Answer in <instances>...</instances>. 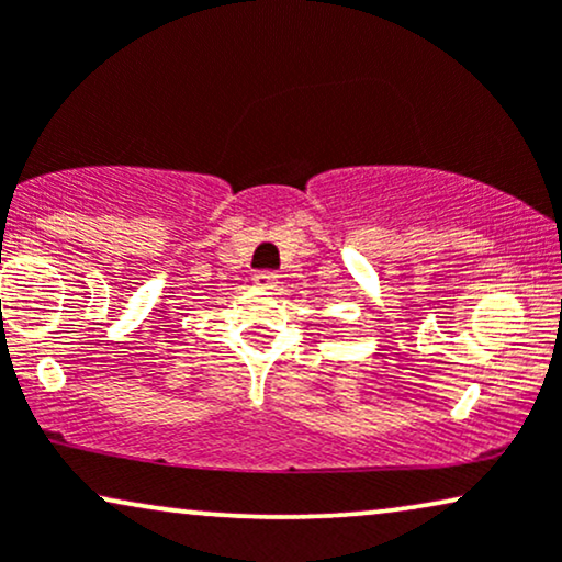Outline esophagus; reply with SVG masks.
I'll return each instance as SVG.
<instances>
[{
    "label": "esophagus",
    "instance_id": "1",
    "mask_svg": "<svg viewBox=\"0 0 562 562\" xmlns=\"http://www.w3.org/2000/svg\"><path fill=\"white\" fill-rule=\"evenodd\" d=\"M255 283H258L260 289H276L279 286V276L276 273H271V271H260V273H255Z\"/></svg>",
    "mask_w": 562,
    "mask_h": 562
}]
</instances>
